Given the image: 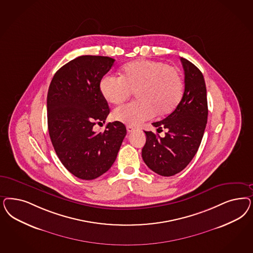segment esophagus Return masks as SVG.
Instances as JSON below:
<instances>
[{"mask_svg":"<svg viewBox=\"0 0 253 253\" xmlns=\"http://www.w3.org/2000/svg\"><path fill=\"white\" fill-rule=\"evenodd\" d=\"M136 127H134V126H126V130L128 133H132V132H134V131H136Z\"/></svg>","mask_w":253,"mask_h":253,"instance_id":"obj_1","label":"esophagus"}]
</instances>
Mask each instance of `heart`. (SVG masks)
Masks as SVG:
<instances>
[{"label": "heart", "mask_w": 253, "mask_h": 253, "mask_svg": "<svg viewBox=\"0 0 253 253\" xmlns=\"http://www.w3.org/2000/svg\"><path fill=\"white\" fill-rule=\"evenodd\" d=\"M99 92L111 104H120L132 92L138 99L113 112L115 121L139 126L155 114L165 116L178 106L183 82L178 69L158 60L139 59L123 67L119 77L107 74L98 84Z\"/></svg>", "instance_id": "b5f03b06"}]
</instances>
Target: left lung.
<instances>
[{
  "instance_id": "obj_1",
  "label": "left lung",
  "mask_w": 253,
  "mask_h": 253,
  "mask_svg": "<svg viewBox=\"0 0 253 253\" xmlns=\"http://www.w3.org/2000/svg\"><path fill=\"white\" fill-rule=\"evenodd\" d=\"M184 70V92L175 110L162 121L153 123L157 130L167 129L161 138L144 131L146 143L141 155L147 167L165 177H170L187 167L196 155L208 120V100L204 76L186 58L180 57Z\"/></svg>"
}]
</instances>
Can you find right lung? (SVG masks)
Here are the masks:
<instances>
[{"label": "right lung", "mask_w": 253, "mask_h": 253, "mask_svg": "<svg viewBox=\"0 0 253 253\" xmlns=\"http://www.w3.org/2000/svg\"><path fill=\"white\" fill-rule=\"evenodd\" d=\"M114 62L101 56L76 57L57 71L49 85V136L61 163L79 179H96L108 171L126 135L118 121L107 124L104 132L93 130L110 114L98 84Z\"/></svg>", "instance_id": "right-lung-1"}]
</instances>
